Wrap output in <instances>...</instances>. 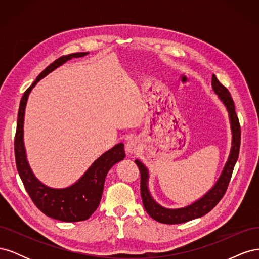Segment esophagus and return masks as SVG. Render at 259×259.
Here are the masks:
<instances>
[{
  "instance_id": "obj_1",
  "label": "esophagus",
  "mask_w": 259,
  "mask_h": 259,
  "mask_svg": "<svg viewBox=\"0 0 259 259\" xmlns=\"http://www.w3.org/2000/svg\"><path fill=\"white\" fill-rule=\"evenodd\" d=\"M138 140L135 138H131L127 140L126 146H125V149H126V152L130 154H135L138 151Z\"/></svg>"
}]
</instances>
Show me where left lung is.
I'll use <instances>...</instances> for the list:
<instances>
[{"mask_svg":"<svg viewBox=\"0 0 259 259\" xmlns=\"http://www.w3.org/2000/svg\"><path fill=\"white\" fill-rule=\"evenodd\" d=\"M211 88H213V91L215 92L218 98L221 99V101L226 107L227 111L229 113L230 127L232 133V146L228 160H227L225 164L221 176L217 179L215 185L211 187L202 198L191 203L189 205L179 208H166L160 205L159 203L152 198L150 190H149L148 168L144 165L142 161L135 160V163L137 164V166L140 170V193H142L144 207L147 213L156 222L162 224L175 225L187 223L189 221H192V219L204 216L218 204V202L222 200L227 188H228L233 167L236 165L239 156L241 128L230 93L217 80L215 74L211 76Z\"/></svg>","mask_w":259,"mask_h":259,"instance_id":"left-lung-1","label":"left lung"}]
</instances>
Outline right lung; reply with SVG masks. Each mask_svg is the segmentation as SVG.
Listing matches in <instances>:
<instances>
[{"instance_id":"1","label":"right lung","mask_w":259,"mask_h":259,"mask_svg":"<svg viewBox=\"0 0 259 259\" xmlns=\"http://www.w3.org/2000/svg\"><path fill=\"white\" fill-rule=\"evenodd\" d=\"M88 54L89 52L73 53L59 57L38 74L20 100L17 131L15 136V158L17 170L31 200L46 216L67 223L85 221L97 209L109 169L125 158L124 145L122 143L117 144L110 150L101 154L73 185L66 188H52L41 183L29 165L23 143V122L28 97L36 83L68 60L83 57Z\"/></svg>"}]
</instances>
